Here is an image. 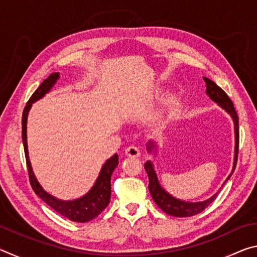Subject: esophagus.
<instances>
[{"instance_id":"obj_1","label":"esophagus","mask_w":257,"mask_h":257,"mask_svg":"<svg viewBox=\"0 0 257 257\" xmlns=\"http://www.w3.org/2000/svg\"><path fill=\"white\" fill-rule=\"evenodd\" d=\"M124 154L128 156V158H138L141 155V151L137 149L136 146H129L128 149H125Z\"/></svg>"}]
</instances>
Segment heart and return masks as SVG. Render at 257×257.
<instances>
[{"label": "heart", "mask_w": 257, "mask_h": 257, "mask_svg": "<svg viewBox=\"0 0 257 257\" xmlns=\"http://www.w3.org/2000/svg\"><path fill=\"white\" fill-rule=\"evenodd\" d=\"M159 94V92H156V95H158ZM168 105H169V103L168 102H165L164 104H163V110H167V108H168Z\"/></svg>", "instance_id": "heart-1"}]
</instances>
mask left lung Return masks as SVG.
<instances>
[{
  "label": "left lung",
  "instance_id": "obj_1",
  "mask_svg": "<svg viewBox=\"0 0 257 257\" xmlns=\"http://www.w3.org/2000/svg\"><path fill=\"white\" fill-rule=\"evenodd\" d=\"M204 81L206 84V94L207 96L210 97L212 101L217 103L221 108L228 113V114L231 116L233 121V129H234V154H233V165L232 170L230 172L227 179L223 182V185L221 186V188L224 186L225 182H227L230 177L232 176L234 171V168H236L237 163V158H238V145H239V127H238V115L237 112L233 107V103L231 99L228 97V95L225 94L222 89L217 86L214 81L208 79L206 77H203ZM147 152L149 153H155L156 149H158V143L155 141H150L147 143ZM145 171L147 172V176H149V189L150 193L153 197L154 202L156 205H158L161 210L167 213L169 215L177 216V217H186V216H193L196 215L198 213H201L203 210L210 205V204L214 201L216 198L217 194H219L220 190H217L216 193L211 196L210 198L205 199V201L202 202H186L182 201V199L173 197L171 194H169L167 190H165L162 186H161L158 175H156V171L154 169V164L152 161H147L144 165Z\"/></svg>",
  "mask_w": 257,
  "mask_h": 257
}]
</instances>
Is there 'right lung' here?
<instances>
[{
	"instance_id": "right-lung-1",
	"label": "right lung",
	"mask_w": 257,
	"mask_h": 257,
	"mask_svg": "<svg viewBox=\"0 0 257 257\" xmlns=\"http://www.w3.org/2000/svg\"><path fill=\"white\" fill-rule=\"evenodd\" d=\"M60 73L53 72L46 78V79L42 82L41 86L35 90V93L29 98V101L26 105L24 113H23V143L25 149V155H26V162H27L28 173H29V180L30 185H32L33 189L38 197H41L47 205L51 206L53 210H55L61 215L66 216L67 219L73 221V222H88V221L93 220L102 213V211L105 208L108 203H110L111 198V176L114 169L118 167L119 158L118 154H114L108 160L105 161V163L102 165L101 171L97 177L96 181L87 193L79 198L71 199V201H63V199H59L54 197L53 195L47 193V191L43 188L40 182H38L36 176L33 171L32 163L29 160V153H28V144H27V120L30 108H32L33 104L37 102L45 96V95L50 92L56 81L59 80Z\"/></svg>"
}]
</instances>
